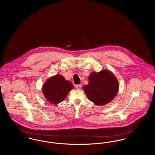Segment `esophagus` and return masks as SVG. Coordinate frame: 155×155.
I'll list each match as a JSON object with an SVG mask.
<instances>
[{"instance_id":"esophagus-1","label":"esophagus","mask_w":155,"mask_h":155,"mask_svg":"<svg viewBox=\"0 0 155 155\" xmlns=\"http://www.w3.org/2000/svg\"><path fill=\"white\" fill-rule=\"evenodd\" d=\"M75 87H76V88L77 89H81L82 85H81V84H80V85H77L75 86Z\"/></svg>"}]
</instances>
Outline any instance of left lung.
<instances>
[{"instance_id":"8db88e82","label":"left lung","mask_w":155,"mask_h":155,"mask_svg":"<svg viewBox=\"0 0 155 155\" xmlns=\"http://www.w3.org/2000/svg\"><path fill=\"white\" fill-rule=\"evenodd\" d=\"M88 80V84L84 85V91L89 100L97 106L110 102L118 92L117 78L110 70L94 71L89 75Z\"/></svg>"}]
</instances>
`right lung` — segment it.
I'll return each instance as SVG.
<instances>
[{
    "mask_svg": "<svg viewBox=\"0 0 155 155\" xmlns=\"http://www.w3.org/2000/svg\"><path fill=\"white\" fill-rule=\"evenodd\" d=\"M74 88L70 81L57 74L48 78L42 86V91L45 99L52 104H58L66 97L69 92Z\"/></svg>",
    "mask_w": 155,
    "mask_h": 155,
    "instance_id": "right-lung-1",
    "label": "right lung"
}]
</instances>
